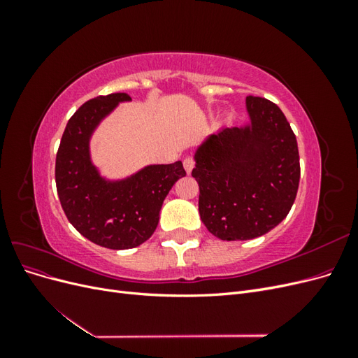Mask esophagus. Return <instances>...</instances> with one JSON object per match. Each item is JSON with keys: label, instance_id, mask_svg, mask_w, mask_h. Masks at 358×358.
<instances>
[{"label": "esophagus", "instance_id": "1", "mask_svg": "<svg viewBox=\"0 0 358 358\" xmlns=\"http://www.w3.org/2000/svg\"><path fill=\"white\" fill-rule=\"evenodd\" d=\"M194 164H196V161H194L192 157H187L183 159V169L187 170V173H191V170L194 169Z\"/></svg>", "mask_w": 358, "mask_h": 358}]
</instances>
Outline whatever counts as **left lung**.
<instances>
[{"label": "left lung", "instance_id": "obj_1", "mask_svg": "<svg viewBox=\"0 0 358 358\" xmlns=\"http://www.w3.org/2000/svg\"><path fill=\"white\" fill-rule=\"evenodd\" d=\"M251 125L224 128L196 154L203 224L221 241H249L282 221L296 200L300 159L296 134L279 107L248 95Z\"/></svg>", "mask_w": 358, "mask_h": 358}]
</instances>
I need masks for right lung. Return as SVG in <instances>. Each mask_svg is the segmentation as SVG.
<instances>
[{"instance_id":"right-lung-1","label":"right lung","mask_w":358,"mask_h":358,"mask_svg":"<svg viewBox=\"0 0 358 358\" xmlns=\"http://www.w3.org/2000/svg\"><path fill=\"white\" fill-rule=\"evenodd\" d=\"M125 92L100 95L69 119L57 152L55 180L64 213L86 239L109 249H129L154 234L162 201L187 175L182 162L149 166L121 182H106L90 161V137Z\"/></svg>"}]
</instances>
